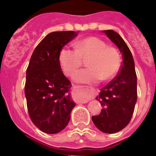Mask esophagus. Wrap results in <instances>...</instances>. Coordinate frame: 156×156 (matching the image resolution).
<instances>
[{"label":"esophagus","instance_id":"1","mask_svg":"<svg viewBox=\"0 0 156 156\" xmlns=\"http://www.w3.org/2000/svg\"><path fill=\"white\" fill-rule=\"evenodd\" d=\"M78 88H81V89H83V90H89L91 92H93V91H92V89H91V88H86V87H85V86H81V85H79V86H78ZM82 102H85H85H88V100H85V101H83Z\"/></svg>","mask_w":156,"mask_h":156}]
</instances>
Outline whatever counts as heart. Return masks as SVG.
Returning <instances> with one entry per match:
<instances>
[{
	"label": "heart",
	"instance_id": "obj_1",
	"mask_svg": "<svg viewBox=\"0 0 156 156\" xmlns=\"http://www.w3.org/2000/svg\"><path fill=\"white\" fill-rule=\"evenodd\" d=\"M88 68L80 70L74 79L80 83H95L102 79L114 78L121 65V57L113 47H108L103 40L90 36L75 43V48L64 46L59 53V63L66 76L71 77L87 58Z\"/></svg>",
	"mask_w": 156,
	"mask_h": 156
}]
</instances>
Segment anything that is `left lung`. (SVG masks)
<instances>
[{"mask_svg":"<svg viewBox=\"0 0 156 156\" xmlns=\"http://www.w3.org/2000/svg\"><path fill=\"white\" fill-rule=\"evenodd\" d=\"M104 33L122 53L123 65L118 75L100 89L96 99L103 109L92 120L101 131L113 134L124 128L132 117L137 101V75L132 54L124 40L113 30Z\"/></svg>","mask_w":156,"mask_h":156,"instance_id":"1","label":"left lung"}]
</instances>
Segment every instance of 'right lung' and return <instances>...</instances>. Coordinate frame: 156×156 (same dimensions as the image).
I'll list each match as a JSON object with an SVG mask.
<instances>
[{
    "label": "right lung",
    "mask_w": 156,
    "mask_h": 156,
    "mask_svg": "<svg viewBox=\"0 0 156 156\" xmlns=\"http://www.w3.org/2000/svg\"><path fill=\"white\" fill-rule=\"evenodd\" d=\"M74 31L50 33L37 45L26 70L25 95L29 117L47 134L68 125L75 103L69 94L71 81L59 63L60 50L77 36Z\"/></svg>",
    "instance_id": "add662e5"
}]
</instances>
